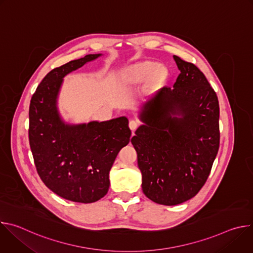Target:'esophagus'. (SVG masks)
<instances>
[{
  "label": "esophagus",
  "mask_w": 253,
  "mask_h": 253,
  "mask_svg": "<svg viewBox=\"0 0 253 253\" xmlns=\"http://www.w3.org/2000/svg\"><path fill=\"white\" fill-rule=\"evenodd\" d=\"M137 126H138V123L135 121V120H130V122H129V128L131 129V130H135L136 128H137Z\"/></svg>",
  "instance_id": "34e87169"
}]
</instances>
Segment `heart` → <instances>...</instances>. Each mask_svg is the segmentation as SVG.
<instances>
[{
  "mask_svg": "<svg viewBox=\"0 0 253 253\" xmlns=\"http://www.w3.org/2000/svg\"><path fill=\"white\" fill-rule=\"evenodd\" d=\"M166 76V69L163 65L153 61H141L123 69L117 77L120 88H131L145 80L151 84H156Z\"/></svg>",
  "mask_w": 253,
  "mask_h": 253,
  "instance_id": "1",
  "label": "heart"
}]
</instances>
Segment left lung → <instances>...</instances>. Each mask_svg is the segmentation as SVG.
<instances>
[{
    "instance_id": "obj_1",
    "label": "left lung",
    "mask_w": 253,
    "mask_h": 253,
    "mask_svg": "<svg viewBox=\"0 0 253 253\" xmlns=\"http://www.w3.org/2000/svg\"><path fill=\"white\" fill-rule=\"evenodd\" d=\"M180 71L173 88L162 87L142 103L143 122L131 142L150 200L177 205L194 197L219 148V104L202 72L173 56Z\"/></svg>"
}]
</instances>
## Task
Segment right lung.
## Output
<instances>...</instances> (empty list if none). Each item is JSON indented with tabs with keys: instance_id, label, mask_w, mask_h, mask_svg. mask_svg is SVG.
<instances>
[{
	"instance_id": "right-lung-1",
	"label": "right lung",
	"mask_w": 253,
	"mask_h": 253,
	"mask_svg": "<svg viewBox=\"0 0 253 253\" xmlns=\"http://www.w3.org/2000/svg\"><path fill=\"white\" fill-rule=\"evenodd\" d=\"M101 56L86 55L53 69L34 93L29 109L30 147L40 178L55 194L80 203L107 194L111 167L131 136L125 116L71 123L59 110L64 78Z\"/></svg>"
}]
</instances>
